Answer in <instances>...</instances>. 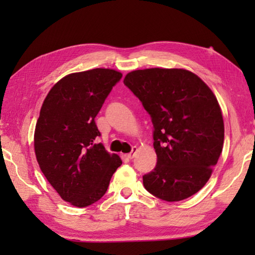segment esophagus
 <instances>
[{
	"mask_svg": "<svg viewBox=\"0 0 255 255\" xmlns=\"http://www.w3.org/2000/svg\"><path fill=\"white\" fill-rule=\"evenodd\" d=\"M136 152H137V148H136V147H132L131 152H130V153H128V154L126 155V157H127V158H129V159L133 158V157H135V155H136Z\"/></svg>",
	"mask_w": 255,
	"mask_h": 255,
	"instance_id": "esophagus-1",
	"label": "esophagus"
}]
</instances>
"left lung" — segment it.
Returning <instances> with one entry per match:
<instances>
[{
  "label": "left lung",
  "mask_w": 255,
  "mask_h": 255,
  "mask_svg": "<svg viewBox=\"0 0 255 255\" xmlns=\"http://www.w3.org/2000/svg\"><path fill=\"white\" fill-rule=\"evenodd\" d=\"M124 84L139 99L154 127L157 163L143 175L158 199L180 201L209 180L224 144L221 107L200 77L181 68L128 73Z\"/></svg>",
  "instance_id": "8db88e82"
}]
</instances>
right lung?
I'll list each match as a JSON object with an SVG mask.
<instances>
[{"mask_svg": "<svg viewBox=\"0 0 255 255\" xmlns=\"http://www.w3.org/2000/svg\"><path fill=\"white\" fill-rule=\"evenodd\" d=\"M122 73L109 68L73 73L47 94L34 130L40 170L63 200L88 207L105 196L112 174L122 165L97 137L96 117Z\"/></svg>", "mask_w": 255, "mask_h": 255, "instance_id": "obj_1", "label": "right lung"}]
</instances>
